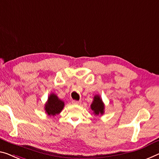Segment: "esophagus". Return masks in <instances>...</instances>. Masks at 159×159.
Instances as JSON below:
<instances>
[{
    "label": "esophagus",
    "instance_id": "1",
    "mask_svg": "<svg viewBox=\"0 0 159 159\" xmlns=\"http://www.w3.org/2000/svg\"><path fill=\"white\" fill-rule=\"evenodd\" d=\"M72 102L73 104H76V105L81 104V102H80V101H77V100H72Z\"/></svg>",
    "mask_w": 159,
    "mask_h": 159
}]
</instances>
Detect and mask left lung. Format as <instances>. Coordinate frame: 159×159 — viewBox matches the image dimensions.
Returning <instances> with one entry per match:
<instances>
[{
  "label": "left lung",
  "mask_w": 159,
  "mask_h": 159,
  "mask_svg": "<svg viewBox=\"0 0 159 159\" xmlns=\"http://www.w3.org/2000/svg\"><path fill=\"white\" fill-rule=\"evenodd\" d=\"M91 109L94 111V115H102L104 112V104L99 95H95L91 104Z\"/></svg>",
  "instance_id": "left-lung-1"
}]
</instances>
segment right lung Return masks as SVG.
<instances>
[{"label": "right lung", "mask_w": 159, "mask_h": 159, "mask_svg": "<svg viewBox=\"0 0 159 159\" xmlns=\"http://www.w3.org/2000/svg\"><path fill=\"white\" fill-rule=\"evenodd\" d=\"M64 102L58 98L55 94H51L48 97V102L45 104V112L49 116H55L60 113L64 108Z\"/></svg>", "instance_id": "add662e5"}]
</instances>
